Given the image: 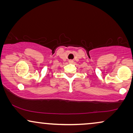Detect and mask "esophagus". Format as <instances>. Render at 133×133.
<instances>
[{
	"label": "esophagus",
	"mask_w": 133,
	"mask_h": 133,
	"mask_svg": "<svg viewBox=\"0 0 133 133\" xmlns=\"http://www.w3.org/2000/svg\"><path fill=\"white\" fill-rule=\"evenodd\" d=\"M73 62H73V61H72V60H70V61H69V63H72Z\"/></svg>",
	"instance_id": "esophagus-1"
}]
</instances>
